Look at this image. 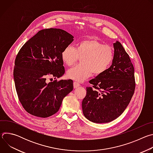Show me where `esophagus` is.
<instances>
[{"label":"esophagus","mask_w":153,"mask_h":153,"mask_svg":"<svg viewBox=\"0 0 153 153\" xmlns=\"http://www.w3.org/2000/svg\"><path fill=\"white\" fill-rule=\"evenodd\" d=\"M73 86H74V88H77L79 86H80V84L77 82H74L73 83Z\"/></svg>","instance_id":"esophagus-1"}]
</instances>
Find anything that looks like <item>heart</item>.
Segmentation results:
<instances>
[{
    "label": "heart",
    "mask_w": 153,
    "mask_h": 153,
    "mask_svg": "<svg viewBox=\"0 0 153 153\" xmlns=\"http://www.w3.org/2000/svg\"><path fill=\"white\" fill-rule=\"evenodd\" d=\"M79 57L82 58V64L70 69L67 76L77 82H83L93 73L99 76L110 68L114 52L110 46L103 45L97 40L88 39L77 43L76 48L68 45L61 53L62 60L68 67L73 66Z\"/></svg>",
    "instance_id": "obj_1"
}]
</instances>
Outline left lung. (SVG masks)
Returning <instances> with one entry per match:
<instances>
[{
  "instance_id": "1",
  "label": "left lung",
  "mask_w": 153,
  "mask_h": 153,
  "mask_svg": "<svg viewBox=\"0 0 153 153\" xmlns=\"http://www.w3.org/2000/svg\"><path fill=\"white\" fill-rule=\"evenodd\" d=\"M114 57L104 73L91 79L82 103L85 117L97 123H108L120 116L135 90L134 68L121 43L113 44Z\"/></svg>"
}]
</instances>
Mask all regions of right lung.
Segmentation results:
<instances>
[{"label": "right lung", "instance_id": "1", "mask_svg": "<svg viewBox=\"0 0 153 153\" xmlns=\"http://www.w3.org/2000/svg\"><path fill=\"white\" fill-rule=\"evenodd\" d=\"M73 38L61 29L42 30L19 50L13 71L16 90L22 105L31 115L45 118L54 114L73 90L70 79L46 82L48 76L59 78L65 73L61 53Z\"/></svg>", "mask_w": 153, "mask_h": 153}]
</instances>
